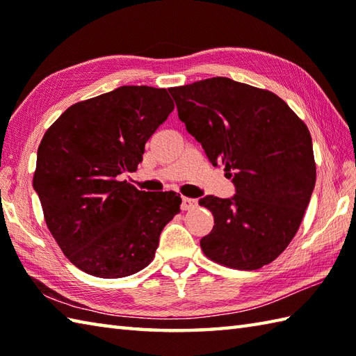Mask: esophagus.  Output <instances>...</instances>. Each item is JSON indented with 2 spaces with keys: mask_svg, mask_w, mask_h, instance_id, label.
Instances as JSON below:
<instances>
[{
  "mask_svg": "<svg viewBox=\"0 0 356 356\" xmlns=\"http://www.w3.org/2000/svg\"><path fill=\"white\" fill-rule=\"evenodd\" d=\"M197 207V200L195 199H190V197H182V209L188 211Z\"/></svg>",
  "mask_w": 356,
  "mask_h": 356,
  "instance_id": "34e87169",
  "label": "esophagus"
}]
</instances>
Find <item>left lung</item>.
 <instances>
[{"mask_svg":"<svg viewBox=\"0 0 356 356\" xmlns=\"http://www.w3.org/2000/svg\"><path fill=\"white\" fill-rule=\"evenodd\" d=\"M170 93L188 133L211 163L225 166L236 186L229 199L199 200L214 216L202 251L243 270L274 261L297 234L315 188L307 127L277 95L229 78L203 79Z\"/></svg>","mask_w":356,"mask_h":356,"instance_id":"8db88e82","label":"left lung"}]
</instances>
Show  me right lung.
Here are the masks:
<instances>
[{"mask_svg":"<svg viewBox=\"0 0 356 356\" xmlns=\"http://www.w3.org/2000/svg\"><path fill=\"white\" fill-rule=\"evenodd\" d=\"M174 104L165 88L122 86L67 108L40 143L33 188L67 259L101 278L133 275L153 260L180 194L136 190L120 174L142 162Z\"/></svg>","mask_w":356,"mask_h":356,"instance_id":"right-lung-1","label":"right lung"}]
</instances>
